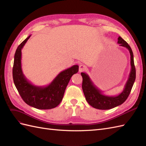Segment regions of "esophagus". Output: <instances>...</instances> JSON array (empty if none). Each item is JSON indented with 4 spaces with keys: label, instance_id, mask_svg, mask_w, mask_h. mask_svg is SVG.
I'll return each instance as SVG.
<instances>
[{
    "label": "esophagus",
    "instance_id": "34e87169",
    "mask_svg": "<svg viewBox=\"0 0 146 146\" xmlns=\"http://www.w3.org/2000/svg\"><path fill=\"white\" fill-rule=\"evenodd\" d=\"M86 69L87 68L85 65H80V66H79V72H81L85 71V70H86Z\"/></svg>",
    "mask_w": 146,
    "mask_h": 146
}]
</instances>
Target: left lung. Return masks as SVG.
<instances>
[{
	"mask_svg": "<svg viewBox=\"0 0 146 146\" xmlns=\"http://www.w3.org/2000/svg\"><path fill=\"white\" fill-rule=\"evenodd\" d=\"M117 43L119 46L124 47L129 50L130 54L131 70L129 78L124 86V89L117 96H107L99 90L91 80L88 75L82 72L83 78L82 89L88 103L92 107L99 110H109L122 104L129 97L136 78V69L134 64L133 54L128 43L119 36Z\"/></svg>",
	"mask_w": 146,
	"mask_h": 146,
	"instance_id": "left-lung-1",
	"label": "left lung"
}]
</instances>
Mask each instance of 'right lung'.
<instances>
[{
  "label": "right lung",
  "instance_id": "obj_1",
  "mask_svg": "<svg viewBox=\"0 0 146 146\" xmlns=\"http://www.w3.org/2000/svg\"><path fill=\"white\" fill-rule=\"evenodd\" d=\"M29 36L17 47L15 54L13 78L16 89L27 105L39 110L55 108L61 102L70 78L78 71V66L74 65L59 73L47 86L34 85L25 77L22 69V48L30 38Z\"/></svg>",
  "mask_w": 146,
  "mask_h": 146
}]
</instances>
